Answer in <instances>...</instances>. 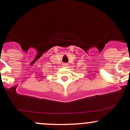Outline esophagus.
Instances as JSON below:
<instances>
[{
	"label": "esophagus",
	"instance_id": "esophagus-1",
	"mask_svg": "<svg viewBox=\"0 0 130 130\" xmlns=\"http://www.w3.org/2000/svg\"><path fill=\"white\" fill-rule=\"evenodd\" d=\"M68 66V65L67 63H63V65H62V67H65V68H67V67Z\"/></svg>",
	"mask_w": 130,
	"mask_h": 130
}]
</instances>
